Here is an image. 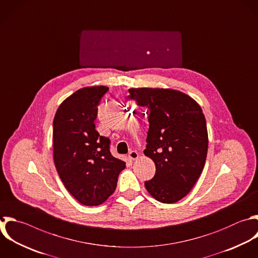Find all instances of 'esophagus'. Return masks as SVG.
I'll list each match as a JSON object with an SVG mask.
<instances>
[{"mask_svg":"<svg viewBox=\"0 0 258 258\" xmlns=\"http://www.w3.org/2000/svg\"><path fill=\"white\" fill-rule=\"evenodd\" d=\"M128 157L130 160H136L138 157H139V154L136 152V151H131L129 154H128Z\"/></svg>","mask_w":258,"mask_h":258,"instance_id":"34e87169","label":"esophagus"}]
</instances>
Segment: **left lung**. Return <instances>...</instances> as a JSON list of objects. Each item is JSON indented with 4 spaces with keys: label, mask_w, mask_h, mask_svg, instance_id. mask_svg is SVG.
Masks as SVG:
<instances>
[{
    "label": "left lung",
    "mask_w": 258,
    "mask_h": 258,
    "mask_svg": "<svg viewBox=\"0 0 258 258\" xmlns=\"http://www.w3.org/2000/svg\"><path fill=\"white\" fill-rule=\"evenodd\" d=\"M129 94L128 99L148 116L144 154L156 170L145 187L158 202L176 203L189 192L205 166L208 131L203 111L194 99L175 90L140 88Z\"/></svg>",
    "instance_id": "8db88e82"
}]
</instances>
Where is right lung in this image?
Segmentation results:
<instances>
[{
    "mask_svg": "<svg viewBox=\"0 0 258 258\" xmlns=\"http://www.w3.org/2000/svg\"><path fill=\"white\" fill-rule=\"evenodd\" d=\"M107 87L75 92L53 119V158L67 189L83 205L103 204L116 189L125 162L110 152V139L96 130L98 105Z\"/></svg>",
    "mask_w": 258,
    "mask_h": 258,
    "instance_id": "obj_1",
    "label": "right lung"
}]
</instances>
